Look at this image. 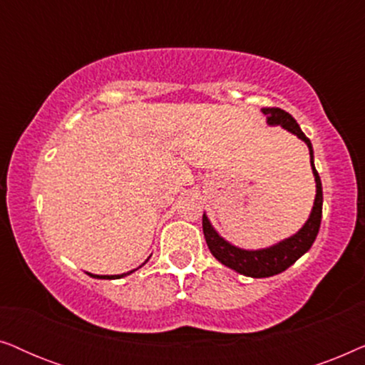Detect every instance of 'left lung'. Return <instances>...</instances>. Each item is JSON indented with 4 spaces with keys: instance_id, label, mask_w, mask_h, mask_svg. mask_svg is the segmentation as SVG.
<instances>
[{
    "instance_id": "1",
    "label": "left lung",
    "mask_w": 365,
    "mask_h": 365,
    "mask_svg": "<svg viewBox=\"0 0 365 365\" xmlns=\"http://www.w3.org/2000/svg\"><path fill=\"white\" fill-rule=\"evenodd\" d=\"M262 113L267 116V123L271 126H281L287 129L289 133L296 134L299 139H302L307 144L309 154H311L312 174L316 178V199H314L311 216L294 236L284 239V241L274 244L271 247L257 249V251H247V249L232 246L231 242L219 236L216 229L209 222L206 214H202V231L209 251L224 266L234 269L236 272L247 277H271L291 267L299 257L304 256L311 249L317 237L322 219V184L316 166H314V151L311 141L301 131L296 119L289 113L279 108H262Z\"/></svg>"
}]
</instances>
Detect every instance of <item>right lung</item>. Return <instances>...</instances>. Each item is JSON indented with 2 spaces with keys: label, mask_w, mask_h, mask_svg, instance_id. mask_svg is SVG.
Here are the masks:
<instances>
[{
  "label": "right lung",
  "mask_w": 365,
  "mask_h": 365,
  "mask_svg": "<svg viewBox=\"0 0 365 365\" xmlns=\"http://www.w3.org/2000/svg\"><path fill=\"white\" fill-rule=\"evenodd\" d=\"M139 267H141V266H139ZM134 271H136V269H134ZM134 271H129V272H126V274H121V276H96V274H89V276H91V277H98V279H118V277L128 276V274H131V272H134Z\"/></svg>",
  "instance_id": "right-lung-1"
}]
</instances>
